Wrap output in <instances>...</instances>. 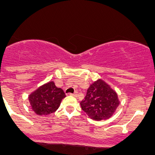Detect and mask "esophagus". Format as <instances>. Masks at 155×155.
<instances>
[{
    "mask_svg": "<svg viewBox=\"0 0 155 155\" xmlns=\"http://www.w3.org/2000/svg\"><path fill=\"white\" fill-rule=\"evenodd\" d=\"M78 92L77 91H75V92H74V93H73V94H71V96H74V97H77V96H78Z\"/></svg>",
    "mask_w": 155,
    "mask_h": 155,
    "instance_id": "1",
    "label": "esophagus"
}]
</instances>
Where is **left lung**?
I'll use <instances>...</instances> for the list:
<instances>
[{
	"label": "left lung",
	"mask_w": 155,
	"mask_h": 155,
	"mask_svg": "<svg viewBox=\"0 0 155 155\" xmlns=\"http://www.w3.org/2000/svg\"><path fill=\"white\" fill-rule=\"evenodd\" d=\"M120 104L117 93L102 79L90 84L81 102L83 111L95 120H106L115 112Z\"/></svg>",
	"instance_id": "8db88e82"
}]
</instances>
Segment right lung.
<instances>
[{
	"label": "right lung",
	"instance_id": "right-lung-1",
	"mask_svg": "<svg viewBox=\"0 0 155 155\" xmlns=\"http://www.w3.org/2000/svg\"><path fill=\"white\" fill-rule=\"evenodd\" d=\"M65 94L61 88L50 81L38 87L28 96L31 109L38 115H48L59 108Z\"/></svg>",
	"mask_w": 155,
	"mask_h": 155
}]
</instances>
